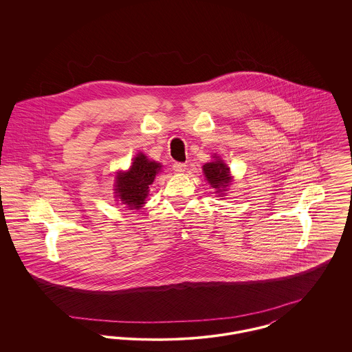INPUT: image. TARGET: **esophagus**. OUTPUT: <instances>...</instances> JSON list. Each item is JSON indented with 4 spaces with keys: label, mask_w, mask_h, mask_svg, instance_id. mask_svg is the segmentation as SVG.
<instances>
[{
    "label": "esophagus",
    "mask_w": 352,
    "mask_h": 352,
    "mask_svg": "<svg viewBox=\"0 0 352 352\" xmlns=\"http://www.w3.org/2000/svg\"><path fill=\"white\" fill-rule=\"evenodd\" d=\"M186 164L184 162H175L174 165H173V170L175 171V173H184V170H186Z\"/></svg>",
    "instance_id": "1"
}]
</instances>
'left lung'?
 I'll list each match as a JSON object with an SVG mask.
<instances>
[{"instance_id":"8db88e82","label":"left lung","mask_w":352,"mask_h":352,"mask_svg":"<svg viewBox=\"0 0 352 352\" xmlns=\"http://www.w3.org/2000/svg\"><path fill=\"white\" fill-rule=\"evenodd\" d=\"M203 170L207 181L212 184L214 188H224L230 184V179H231L230 171L226 166V164H223L221 161L206 164L203 166Z\"/></svg>"}]
</instances>
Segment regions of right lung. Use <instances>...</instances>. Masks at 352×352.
<instances>
[{
    "label": "right lung",
    "instance_id": "obj_1",
    "mask_svg": "<svg viewBox=\"0 0 352 352\" xmlns=\"http://www.w3.org/2000/svg\"><path fill=\"white\" fill-rule=\"evenodd\" d=\"M161 165L149 161L144 154H138L126 173H120L116 178V194L118 199L129 208H140L148 197L149 186L153 184L155 174Z\"/></svg>",
    "mask_w": 352,
    "mask_h": 352
}]
</instances>
